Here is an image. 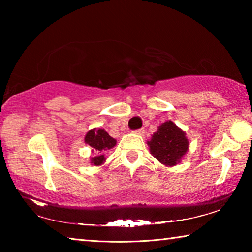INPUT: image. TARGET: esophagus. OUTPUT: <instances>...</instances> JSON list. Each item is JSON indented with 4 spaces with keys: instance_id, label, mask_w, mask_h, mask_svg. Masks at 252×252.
I'll list each match as a JSON object with an SVG mask.
<instances>
[{
    "instance_id": "34e87169",
    "label": "esophagus",
    "mask_w": 252,
    "mask_h": 252,
    "mask_svg": "<svg viewBox=\"0 0 252 252\" xmlns=\"http://www.w3.org/2000/svg\"><path fill=\"white\" fill-rule=\"evenodd\" d=\"M134 133L142 135V134L144 133V130H143V129H138V130H135V131H134Z\"/></svg>"
}]
</instances>
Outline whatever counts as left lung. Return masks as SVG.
<instances>
[{
	"label": "left lung",
	"instance_id": "8db88e82",
	"mask_svg": "<svg viewBox=\"0 0 252 252\" xmlns=\"http://www.w3.org/2000/svg\"><path fill=\"white\" fill-rule=\"evenodd\" d=\"M148 144L152 156L157 160L164 165L172 167L187 153L189 141L185 132L179 129L172 121H167L162 123L156 133H153Z\"/></svg>",
	"mask_w": 252,
	"mask_h": 252
}]
</instances>
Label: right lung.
Returning a JSON list of instances; mask_svg holds the SVG:
<instances>
[{
  "label": "right lung",
  "mask_w": 252,
  "mask_h": 252,
  "mask_svg": "<svg viewBox=\"0 0 252 252\" xmlns=\"http://www.w3.org/2000/svg\"><path fill=\"white\" fill-rule=\"evenodd\" d=\"M84 141L93 148V151H96L97 155H99L91 159V163L94 165H100L103 163V161H105L104 153L110 150L111 148H113L117 143L116 139H113L112 136L109 135L108 132L101 129H93L89 131L85 135Z\"/></svg>",
  "instance_id": "obj_1"
}]
</instances>
